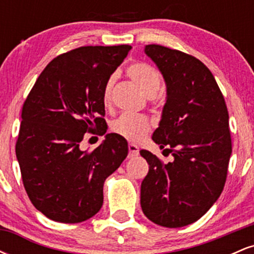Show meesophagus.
Wrapping results in <instances>:
<instances>
[{"label":"esophagus","mask_w":254,"mask_h":254,"mask_svg":"<svg viewBox=\"0 0 254 254\" xmlns=\"http://www.w3.org/2000/svg\"><path fill=\"white\" fill-rule=\"evenodd\" d=\"M127 149H129V157H135L138 155V147L132 143H129L127 145Z\"/></svg>","instance_id":"34e87169"}]
</instances>
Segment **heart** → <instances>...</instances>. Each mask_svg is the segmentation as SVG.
<instances>
[{
  "mask_svg": "<svg viewBox=\"0 0 254 254\" xmlns=\"http://www.w3.org/2000/svg\"><path fill=\"white\" fill-rule=\"evenodd\" d=\"M127 74L147 97H153L159 90L161 78L156 69L150 64L144 62L132 63L127 69ZM112 84L113 76H111L106 81L103 89V103L105 106L110 104ZM111 129L115 133L129 141L138 142L151 130V123L145 116L124 113L113 122Z\"/></svg>",
  "mask_w": 254,
  "mask_h": 254,
  "instance_id": "obj_1",
  "label": "heart"
}]
</instances>
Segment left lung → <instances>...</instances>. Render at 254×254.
Instances as JSON below:
<instances>
[{"mask_svg": "<svg viewBox=\"0 0 254 254\" xmlns=\"http://www.w3.org/2000/svg\"><path fill=\"white\" fill-rule=\"evenodd\" d=\"M145 54L167 86V100L153 141L174 160L164 164L148 150L141 206L151 222L178 228L196 222L222 192L232 154L229 116L214 75L196 57L151 44Z\"/></svg>", "mask_w": 254, "mask_h": 254, "instance_id": "left-lung-1", "label": "left lung"}]
</instances>
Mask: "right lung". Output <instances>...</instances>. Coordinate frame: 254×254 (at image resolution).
<instances>
[{"label": "right lung", "instance_id": "add662e5", "mask_svg": "<svg viewBox=\"0 0 254 254\" xmlns=\"http://www.w3.org/2000/svg\"><path fill=\"white\" fill-rule=\"evenodd\" d=\"M130 45L81 46L51 61L21 112L15 151L22 183L37 210L63 223L94 216L104 183L127 155L117 133L94 150H81L86 132L105 133L103 89ZM97 131H95V130Z\"/></svg>", "mask_w": 254, "mask_h": 254}]
</instances>
